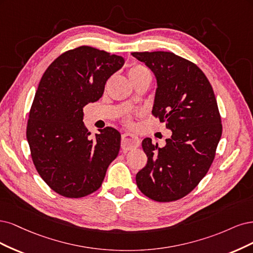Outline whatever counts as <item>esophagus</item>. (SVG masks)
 Wrapping results in <instances>:
<instances>
[{
  "mask_svg": "<svg viewBox=\"0 0 253 253\" xmlns=\"http://www.w3.org/2000/svg\"><path fill=\"white\" fill-rule=\"evenodd\" d=\"M140 138H138L135 134L133 133H124L122 135V141H121V146L122 149L124 151L127 150H131L133 148H136L140 146Z\"/></svg>",
  "mask_w": 253,
  "mask_h": 253,
  "instance_id": "1",
  "label": "esophagus"
}]
</instances>
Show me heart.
<instances>
[{"instance_id":"heart-1","label":"heart","mask_w":253,"mask_h":253,"mask_svg":"<svg viewBox=\"0 0 253 253\" xmlns=\"http://www.w3.org/2000/svg\"><path fill=\"white\" fill-rule=\"evenodd\" d=\"M128 75H129V79L131 80V82L133 84L138 82V81L144 80V79H150L149 69L146 66H144V65H142V64L132 65V66L129 68ZM124 123L126 125L131 124V119H130V117L127 116V117L124 118Z\"/></svg>"}]
</instances>
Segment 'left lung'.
<instances>
[{"mask_svg":"<svg viewBox=\"0 0 253 253\" xmlns=\"http://www.w3.org/2000/svg\"><path fill=\"white\" fill-rule=\"evenodd\" d=\"M131 54L156 76L152 115L172 131L164 147L144 138L148 161L136 173V185L153 201H177L199 185L215 157L222 123L213 89L197 65L173 52Z\"/></svg>","mask_w":253,"mask_h":253,"instance_id":"8db88e82","label":"left lung"}]
</instances>
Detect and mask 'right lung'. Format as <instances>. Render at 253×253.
<instances>
[{"label":"right lung","mask_w":253,"mask_h":253,"mask_svg":"<svg viewBox=\"0 0 253 253\" xmlns=\"http://www.w3.org/2000/svg\"><path fill=\"white\" fill-rule=\"evenodd\" d=\"M123 65L120 55L80 46L58 56L40 81L26 136L40 176L62 197L96 191L118 157L120 132L106 127L91 137L83 108L100 99L107 80Z\"/></svg>","instance_id":"obj_1"}]
</instances>
